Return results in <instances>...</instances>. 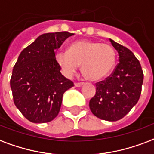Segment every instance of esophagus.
<instances>
[{"instance_id": "1", "label": "esophagus", "mask_w": 154, "mask_h": 154, "mask_svg": "<svg viewBox=\"0 0 154 154\" xmlns=\"http://www.w3.org/2000/svg\"><path fill=\"white\" fill-rule=\"evenodd\" d=\"M75 86H77V87H81L82 85H84V82H75L74 83Z\"/></svg>"}]
</instances>
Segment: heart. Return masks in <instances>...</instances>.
Here are the masks:
<instances>
[{"mask_svg": "<svg viewBox=\"0 0 154 154\" xmlns=\"http://www.w3.org/2000/svg\"><path fill=\"white\" fill-rule=\"evenodd\" d=\"M55 60L66 77H72L82 64V73L87 79L99 81L111 72L116 52L110 44L82 39L72 43L69 51H57Z\"/></svg>", "mask_w": 154, "mask_h": 154, "instance_id": "obj_1", "label": "heart"}]
</instances>
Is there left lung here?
<instances>
[{
	"mask_svg": "<svg viewBox=\"0 0 154 154\" xmlns=\"http://www.w3.org/2000/svg\"><path fill=\"white\" fill-rule=\"evenodd\" d=\"M119 54V63L105 80L96 83V94L90 101V111L107 121L124 118L137 103L141 94L144 73L134 54L110 39Z\"/></svg>",
	"mask_w": 154,
	"mask_h": 154,
	"instance_id": "1",
	"label": "left lung"
}]
</instances>
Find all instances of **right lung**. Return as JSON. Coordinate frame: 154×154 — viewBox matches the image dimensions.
I'll return each mask as SVG.
<instances>
[{
    "mask_svg": "<svg viewBox=\"0 0 154 154\" xmlns=\"http://www.w3.org/2000/svg\"><path fill=\"white\" fill-rule=\"evenodd\" d=\"M73 35L67 31L38 36L23 49L10 79L14 103L32 123H48L59 114L64 93L73 82L60 73L55 60L56 50Z\"/></svg>",
    "mask_w": 154,
    "mask_h": 154,
    "instance_id": "1",
    "label": "right lung"
}]
</instances>
